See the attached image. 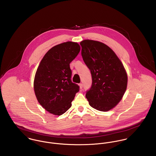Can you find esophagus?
Masks as SVG:
<instances>
[{"label":"esophagus","mask_w":156,"mask_h":156,"mask_svg":"<svg viewBox=\"0 0 156 156\" xmlns=\"http://www.w3.org/2000/svg\"><path fill=\"white\" fill-rule=\"evenodd\" d=\"M79 86H80V89H82V88H83V84H82V83H80V84H79Z\"/></svg>","instance_id":"obj_1"}]
</instances>
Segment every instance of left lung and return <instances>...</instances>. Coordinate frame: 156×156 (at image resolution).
Here are the masks:
<instances>
[{"mask_svg":"<svg viewBox=\"0 0 156 156\" xmlns=\"http://www.w3.org/2000/svg\"><path fill=\"white\" fill-rule=\"evenodd\" d=\"M82 56L89 68L92 85L86 92L89 105L100 111L113 108L122 99L127 75L122 62L108 45L86 40L80 43Z\"/></svg>","mask_w":156,"mask_h":156,"instance_id":"obj_1","label":"left lung"}]
</instances>
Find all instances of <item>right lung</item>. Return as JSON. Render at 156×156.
<instances>
[{
    "label": "right lung",
    "mask_w": 156,
    "mask_h": 156,
    "mask_svg": "<svg viewBox=\"0 0 156 156\" xmlns=\"http://www.w3.org/2000/svg\"><path fill=\"white\" fill-rule=\"evenodd\" d=\"M80 47L68 41L50 49L42 59L34 79V90L39 103L46 111L61 115L71 108L79 86L71 81L70 62Z\"/></svg>",
    "instance_id": "1"
}]
</instances>
